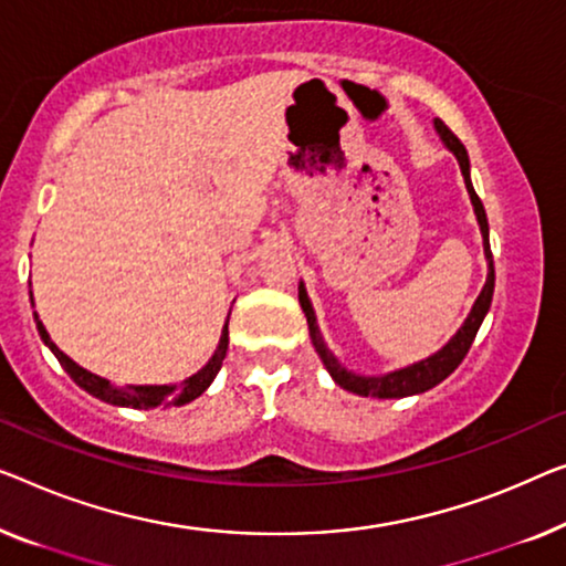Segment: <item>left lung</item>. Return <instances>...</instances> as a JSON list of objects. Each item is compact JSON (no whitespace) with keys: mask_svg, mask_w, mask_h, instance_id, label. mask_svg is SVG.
<instances>
[{"mask_svg":"<svg viewBox=\"0 0 566 566\" xmlns=\"http://www.w3.org/2000/svg\"><path fill=\"white\" fill-rule=\"evenodd\" d=\"M433 127H437L441 143H444L449 150L454 153V158L460 160L464 186H467V193H470V199H472L474 214H478V224H480V232H482V248H485V258H488V281H485V285H482L480 296H478V301H474L470 316H467L464 324L460 326V332H457L454 337L437 352V355L426 357V359H421V363L408 365V367H403V370H396V373H388V375H378V378H365V375L349 373L347 367H342L339 359L334 357L329 349H326L322 334H318L316 316H314V308H311V301L306 296V289H303V283L298 285V303H301L303 314H306L311 342H314V347L318 352V357H322L324 367L329 370V375L334 378V382L339 385V388L349 390V392H357V396H365V398L367 396H375V398L416 396V392L429 390V388H433V385H439L441 380L449 378V375H452L457 367H460L467 352H470L474 337H478L482 318H485V314L490 311V303H493L495 268H493V252H490V227H488L485 207H482L480 196L474 193L472 181H470V158H467V150H464V145L460 143V137H457L452 129L444 125V122L437 119V122H433Z\"/></svg>","mask_w":566,"mask_h":566,"instance_id":"obj_1","label":"left lung"}]
</instances>
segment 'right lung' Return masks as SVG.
Segmentation results:
<instances>
[{
    "label": "right lung",
    "instance_id": "obj_1",
    "mask_svg": "<svg viewBox=\"0 0 566 566\" xmlns=\"http://www.w3.org/2000/svg\"><path fill=\"white\" fill-rule=\"evenodd\" d=\"M35 324H38L40 339H43L48 347H51L53 355L59 357V363L63 365V370L71 375L73 382L81 385V388H84L86 392H92L94 398H102L104 403L129 406V408H155V406H163V403H166V406L191 403V400L199 398L201 392L209 388L211 380L217 378L219 367H222V363H224L227 347H229V329H227L229 316H227V324L222 329V337H219V347L214 352V357H211L199 373L191 375V378H186L184 382H178V385H114L106 378H99V375L84 370V367L73 363L69 355H63V352L55 347L51 334L45 332V326L38 318V314H35Z\"/></svg>",
    "mask_w": 566,
    "mask_h": 566
}]
</instances>
